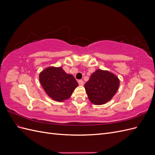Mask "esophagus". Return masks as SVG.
Returning a JSON list of instances; mask_svg holds the SVG:
<instances>
[{
	"instance_id": "obj_1",
	"label": "esophagus",
	"mask_w": 155,
	"mask_h": 155,
	"mask_svg": "<svg viewBox=\"0 0 155 155\" xmlns=\"http://www.w3.org/2000/svg\"><path fill=\"white\" fill-rule=\"evenodd\" d=\"M78 83H79V85H83V84H84V82H83V80H79L78 81Z\"/></svg>"
}]
</instances>
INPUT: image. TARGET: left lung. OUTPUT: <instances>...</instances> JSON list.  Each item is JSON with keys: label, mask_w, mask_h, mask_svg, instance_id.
I'll return each mask as SVG.
<instances>
[{"label": "left lung", "mask_w": 155, "mask_h": 155, "mask_svg": "<svg viewBox=\"0 0 155 155\" xmlns=\"http://www.w3.org/2000/svg\"><path fill=\"white\" fill-rule=\"evenodd\" d=\"M119 85V79L114 74L106 70H97L85 84V88L92 104L103 105L112 99Z\"/></svg>", "instance_id": "left-lung-1"}]
</instances>
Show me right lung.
<instances>
[{"label": "right lung", "mask_w": 155, "mask_h": 155, "mask_svg": "<svg viewBox=\"0 0 155 155\" xmlns=\"http://www.w3.org/2000/svg\"><path fill=\"white\" fill-rule=\"evenodd\" d=\"M42 87L51 99L63 101L71 96L78 83L71 74H67L61 67H48L39 74Z\"/></svg>", "instance_id": "obj_1"}]
</instances>
